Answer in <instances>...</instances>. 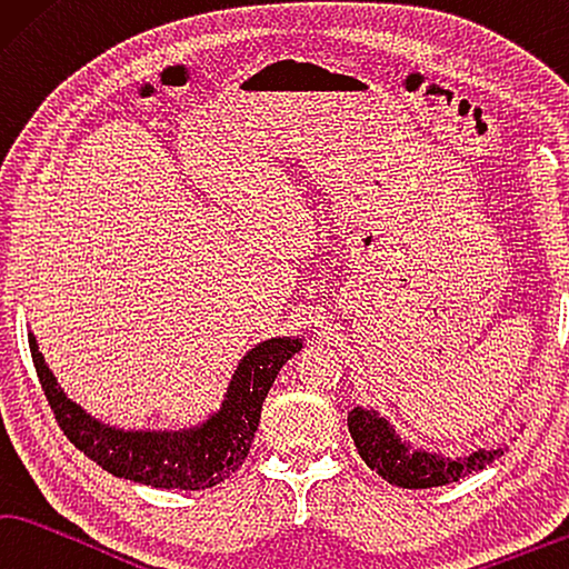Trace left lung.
I'll list each match as a JSON object with an SVG mask.
<instances>
[{
  "label": "left lung",
  "instance_id": "left-lung-1",
  "mask_svg": "<svg viewBox=\"0 0 569 569\" xmlns=\"http://www.w3.org/2000/svg\"><path fill=\"white\" fill-rule=\"evenodd\" d=\"M347 427H350L357 452L367 467L385 477L390 485L405 487V490H427V487L457 482L467 475L490 467L507 450V447H492V450H477L467 457H442L412 450L395 435L385 417L375 410H362V407H355L347 415Z\"/></svg>",
  "mask_w": 569,
  "mask_h": 569
}]
</instances>
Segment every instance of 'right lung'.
Wrapping results in <instances>:
<instances>
[{
  "label": "right lung",
  "mask_w": 569,
  "mask_h": 569,
  "mask_svg": "<svg viewBox=\"0 0 569 569\" xmlns=\"http://www.w3.org/2000/svg\"><path fill=\"white\" fill-rule=\"evenodd\" d=\"M300 350L302 340L290 337L249 350L237 365L222 407L204 425L179 432H124L92 420L82 407L67 400L44 365L34 335H29L39 382L67 440L114 477L162 490H207L239 470L252 447L269 387L282 365Z\"/></svg>",
  "instance_id": "add662e5"
}]
</instances>
